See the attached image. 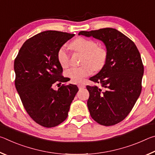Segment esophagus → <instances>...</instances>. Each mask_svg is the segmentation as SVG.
I'll return each instance as SVG.
<instances>
[{
    "label": "esophagus",
    "mask_w": 155,
    "mask_h": 155,
    "mask_svg": "<svg viewBox=\"0 0 155 155\" xmlns=\"http://www.w3.org/2000/svg\"><path fill=\"white\" fill-rule=\"evenodd\" d=\"M78 87L79 89H83L85 87V85L83 83H80V84H78Z\"/></svg>",
    "instance_id": "esophagus-1"
}]
</instances>
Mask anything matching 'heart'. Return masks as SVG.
<instances>
[{
	"instance_id": "1",
	"label": "heart",
	"mask_w": 155,
	"mask_h": 155,
	"mask_svg": "<svg viewBox=\"0 0 155 155\" xmlns=\"http://www.w3.org/2000/svg\"><path fill=\"white\" fill-rule=\"evenodd\" d=\"M70 47L74 51L83 54L82 66L72 68L65 72L72 82L80 83L87 76L90 75L93 70H101L105 64L107 52L102 47L97 46L95 41L85 38H77L70 44ZM59 64L63 68H66L70 64V55L67 48L61 46L57 54Z\"/></svg>"
}]
</instances>
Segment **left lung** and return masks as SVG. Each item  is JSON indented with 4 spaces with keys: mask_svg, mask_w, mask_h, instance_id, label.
Returning a JSON list of instances; mask_svg holds the SVG:
<instances>
[{
    "mask_svg": "<svg viewBox=\"0 0 155 155\" xmlns=\"http://www.w3.org/2000/svg\"><path fill=\"white\" fill-rule=\"evenodd\" d=\"M78 35L103 41L107 49L105 64L90 80L89 111L98 124L112 126L122 121L134 107L141 91L143 65L137 46L113 28L80 31Z\"/></svg>",
    "mask_w": 155,
    "mask_h": 155,
    "instance_id": "left-lung-1",
    "label": "left lung"
}]
</instances>
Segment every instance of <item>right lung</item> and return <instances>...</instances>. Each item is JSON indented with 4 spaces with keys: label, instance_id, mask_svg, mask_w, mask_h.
Instances as JSON below:
<instances>
[{
    "label": "right lung",
    "instance_id": "add662e5",
    "mask_svg": "<svg viewBox=\"0 0 155 155\" xmlns=\"http://www.w3.org/2000/svg\"><path fill=\"white\" fill-rule=\"evenodd\" d=\"M74 35L46 31L28 39L14 61L15 85L25 109L34 121L44 127H56L67 118L78 89L76 85L53 86L67 82L57 51Z\"/></svg>",
    "mask_w": 155,
    "mask_h": 155
}]
</instances>
